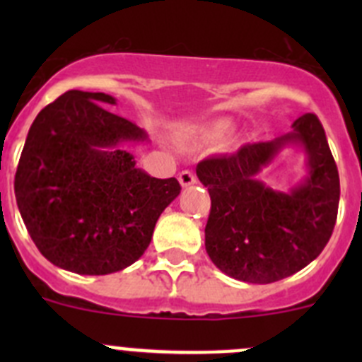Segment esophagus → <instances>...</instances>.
I'll return each mask as SVG.
<instances>
[{"label": "esophagus", "instance_id": "esophagus-1", "mask_svg": "<svg viewBox=\"0 0 362 362\" xmlns=\"http://www.w3.org/2000/svg\"><path fill=\"white\" fill-rule=\"evenodd\" d=\"M178 182H180L182 187H189V185L196 184V177L192 171L184 170V171H180V175H178Z\"/></svg>", "mask_w": 362, "mask_h": 362}]
</instances>
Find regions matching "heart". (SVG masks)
Wrapping results in <instances>:
<instances>
[{"label":"heart","mask_w":362,"mask_h":362,"mask_svg":"<svg viewBox=\"0 0 362 362\" xmlns=\"http://www.w3.org/2000/svg\"><path fill=\"white\" fill-rule=\"evenodd\" d=\"M229 127H231V124L228 120H214L203 129V136L206 140H217V138H222L228 133Z\"/></svg>","instance_id":"obj_1"}]
</instances>
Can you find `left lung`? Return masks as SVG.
Masks as SVG:
<instances>
[{
  "label": "left lung",
  "instance_id": "left-lung-1",
  "mask_svg": "<svg viewBox=\"0 0 362 362\" xmlns=\"http://www.w3.org/2000/svg\"><path fill=\"white\" fill-rule=\"evenodd\" d=\"M286 144H301L309 177L291 193L273 192L257 175ZM211 199L204 247L226 275L249 284H272L313 261L333 235L339 177L326 133L313 113L294 120L293 131L259 141L231 156L196 166Z\"/></svg>",
  "mask_w": 362,
  "mask_h": 362
}]
</instances>
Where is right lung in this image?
<instances>
[{
    "instance_id": "right-lung-1",
    "label": "right lung",
    "mask_w": 362,
    "mask_h": 362,
    "mask_svg": "<svg viewBox=\"0 0 362 362\" xmlns=\"http://www.w3.org/2000/svg\"><path fill=\"white\" fill-rule=\"evenodd\" d=\"M105 93L68 90L36 115L16 173L29 236L52 264L108 275L133 264L178 194L177 178H154L119 145L147 134L105 110Z\"/></svg>"
}]
</instances>
